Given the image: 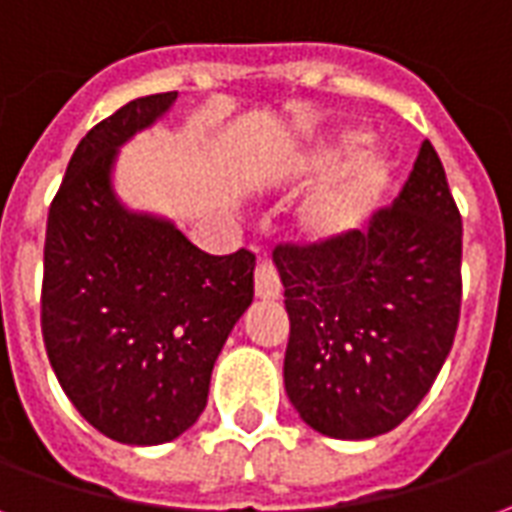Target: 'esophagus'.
<instances>
[{
    "label": "esophagus",
    "instance_id": "34e87169",
    "mask_svg": "<svg viewBox=\"0 0 512 512\" xmlns=\"http://www.w3.org/2000/svg\"><path fill=\"white\" fill-rule=\"evenodd\" d=\"M253 283H256V297L259 300H278L281 297V278H278V270L272 267L270 261H261L256 267Z\"/></svg>",
    "mask_w": 512,
    "mask_h": 512
}]
</instances>
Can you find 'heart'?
<instances>
[{
	"label": "heart",
	"mask_w": 512,
	"mask_h": 512,
	"mask_svg": "<svg viewBox=\"0 0 512 512\" xmlns=\"http://www.w3.org/2000/svg\"><path fill=\"white\" fill-rule=\"evenodd\" d=\"M363 141V130L343 128L302 155L300 171L308 174H316L350 155L302 210V229L311 240H346L363 229L382 207L395 174L393 160L379 149H360Z\"/></svg>",
	"instance_id": "b5f03b06"
}]
</instances>
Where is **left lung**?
<instances>
[{
	"instance_id": "left-lung-1",
	"label": "left lung",
	"mask_w": 512,
	"mask_h": 512,
	"mask_svg": "<svg viewBox=\"0 0 512 512\" xmlns=\"http://www.w3.org/2000/svg\"><path fill=\"white\" fill-rule=\"evenodd\" d=\"M461 237L445 166L423 141L368 231L272 251L292 324L283 384L313 431L371 439L417 409L458 327Z\"/></svg>"
}]
</instances>
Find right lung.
<instances>
[{
	"label": "right lung",
	"mask_w": 512,
	"mask_h": 512,
	"mask_svg": "<svg viewBox=\"0 0 512 512\" xmlns=\"http://www.w3.org/2000/svg\"><path fill=\"white\" fill-rule=\"evenodd\" d=\"M177 100H130L81 138L51 201L40 322L81 417L122 445H163L207 406L223 343L253 302L256 256H210L114 193L119 147Z\"/></svg>",
	"instance_id": "add662e5"
}]
</instances>
